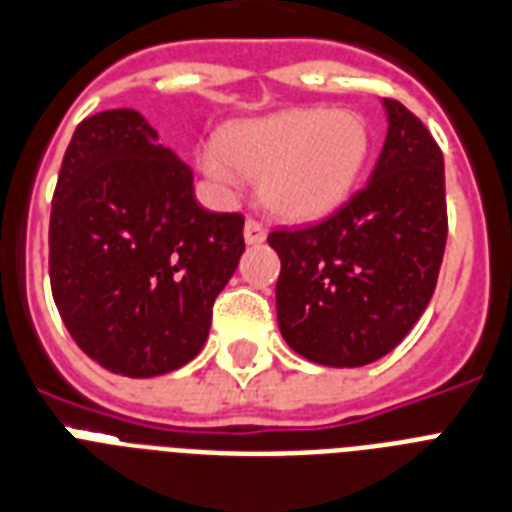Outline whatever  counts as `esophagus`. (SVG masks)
Masks as SVG:
<instances>
[{
    "label": "esophagus",
    "instance_id": "esophagus-1",
    "mask_svg": "<svg viewBox=\"0 0 512 512\" xmlns=\"http://www.w3.org/2000/svg\"><path fill=\"white\" fill-rule=\"evenodd\" d=\"M265 226L260 223L257 218H247V223H244V239H247V244H263L265 242Z\"/></svg>",
    "mask_w": 512,
    "mask_h": 512
}]
</instances>
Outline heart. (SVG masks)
Masks as SVG:
<instances>
[{
	"label": "heart",
	"instance_id": "b5f03b06",
	"mask_svg": "<svg viewBox=\"0 0 512 512\" xmlns=\"http://www.w3.org/2000/svg\"><path fill=\"white\" fill-rule=\"evenodd\" d=\"M371 149V128L352 107H292L239 120L218 134L202 165L218 181L257 178L270 213L313 220L350 197Z\"/></svg>",
	"mask_w": 512,
	"mask_h": 512
}]
</instances>
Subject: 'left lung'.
<instances>
[{
    "label": "left lung",
    "instance_id": "left-lung-1",
    "mask_svg": "<svg viewBox=\"0 0 512 512\" xmlns=\"http://www.w3.org/2000/svg\"><path fill=\"white\" fill-rule=\"evenodd\" d=\"M371 181L313 226L276 228L278 328L307 360L368 365L392 352L429 305L447 244L444 157L429 128L386 97Z\"/></svg>",
    "mask_w": 512,
    "mask_h": 512
}]
</instances>
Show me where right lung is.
<instances>
[{
  "instance_id": "1",
  "label": "right lung",
  "mask_w": 512,
  "mask_h": 512,
  "mask_svg": "<svg viewBox=\"0 0 512 512\" xmlns=\"http://www.w3.org/2000/svg\"><path fill=\"white\" fill-rule=\"evenodd\" d=\"M242 252L244 215L199 205L191 168L139 112L78 123L54 186L49 281L91 360L131 378L189 363Z\"/></svg>"
}]
</instances>
